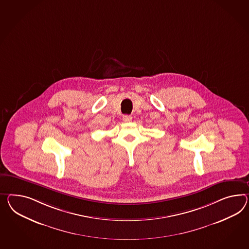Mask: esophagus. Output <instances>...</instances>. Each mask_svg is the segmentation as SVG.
Returning <instances> with one entry per match:
<instances>
[{
  "label": "esophagus",
  "mask_w": 249,
  "mask_h": 249,
  "mask_svg": "<svg viewBox=\"0 0 249 249\" xmlns=\"http://www.w3.org/2000/svg\"><path fill=\"white\" fill-rule=\"evenodd\" d=\"M132 119H133V117L131 115H124L123 116V120H124V122H125V123H129V122L132 121Z\"/></svg>",
  "instance_id": "1"
}]
</instances>
